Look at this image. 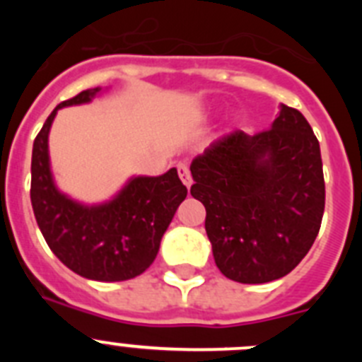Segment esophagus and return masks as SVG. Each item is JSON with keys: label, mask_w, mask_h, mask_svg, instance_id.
Listing matches in <instances>:
<instances>
[{"label": "esophagus", "mask_w": 362, "mask_h": 362, "mask_svg": "<svg viewBox=\"0 0 362 362\" xmlns=\"http://www.w3.org/2000/svg\"><path fill=\"white\" fill-rule=\"evenodd\" d=\"M177 172H179V177H181V181H183V183H185V187L190 188V185H192L190 168H188L187 165H183V163H181V165L177 166Z\"/></svg>", "instance_id": "1"}]
</instances>
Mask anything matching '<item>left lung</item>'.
<instances>
[{"mask_svg": "<svg viewBox=\"0 0 362 362\" xmlns=\"http://www.w3.org/2000/svg\"><path fill=\"white\" fill-rule=\"evenodd\" d=\"M190 172V194L206 209L204 228L223 276L270 283L308 254L325 212V177L317 137L299 110L279 105L264 132L221 137Z\"/></svg>", "mask_w": 362, "mask_h": 362, "instance_id": "left-lung-1", "label": "left lung"}]
</instances>
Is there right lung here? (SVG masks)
Instances as JSON below:
<instances>
[{
	"instance_id": "add662e5",
	"label": "right lung",
	"mask_w": 362,
	"mask_h": 362,
	"mask_svg": "<svg viewBox=\"0 0 362 362\" xmlns=\"http://www.w3.org/2000/svg\"><path fill=\"white\" fill-rule=\"evenodd\" d=\"M107 90H83L57 105L45 121L32 148L30 201L45 241L66 268L86 279L114 283L132 279L153 263L188 190L175 168L161 175H132L101 203H83L59 190L49 152L54 117L59 108L90 103Z\"/></svg>"
}]
</instances>
